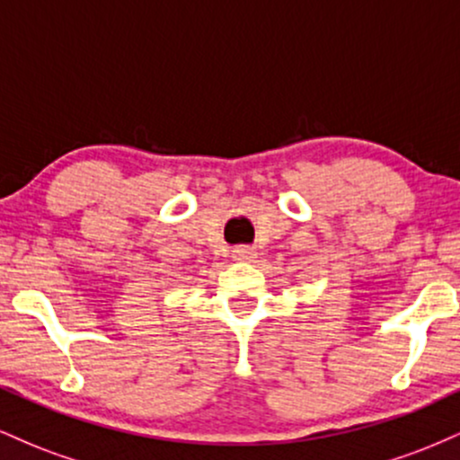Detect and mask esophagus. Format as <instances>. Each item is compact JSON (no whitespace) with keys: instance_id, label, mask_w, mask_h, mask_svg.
Wrapping results in <instances>:
<instances>
[{"instance_id":"esophagus-1","label":"esophagus","mask_w":460,"mask_h":460,"mask_svg":"<svg viewBox=\"0 0 460 460\" xmlns=\"http://www.w3.org/2000/svg\"><path fill=\"white\" fill-rule=\"evenodd\" d=\"M231 257H234L235 261H251L252 257H255V251H252L251 246H235L234 251H231Z\"/></svg>"}]
</instances>
